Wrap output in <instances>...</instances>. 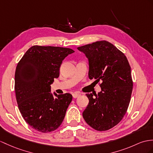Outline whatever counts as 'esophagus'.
<instances>
[{"label": "esophagus", "mask_w": 153, "mask_h": 153, "mask_svg": "<svg viewBox=\"0 0 153 153\" xmlns=\"http://www.w3.org/2000/svg\"><path fill=\"white\" fill-rule=\"evenodd\" d=\"M80 95L79 94H77V93H74V94H73V98H76L78 97H79Z\"/></svg>", "instance_id": "1"}]
</instances>
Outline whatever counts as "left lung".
Returning a JSON list of instances; mask_svg holds the SVG:
<instances>
[{
	"mask_svg": "<svg viewBox=\"0 0 153 153\" xmlns=\"http://www.w3.org/2000/svg\"><path fill=\"white\" fill-rule=\"evenodd\" d=\"M88 59L89 79L102 81L98 94H87L89 104L82 113L95 130H108L120 123L126 112L132 91L131 69L125 55L106 41L78 47Z\"/></svg>",
	"mask_w": 153,
	"mask_h": 153,
	"instance_id": "8db88e82",
	"label": "left lung"
}]
</instances>
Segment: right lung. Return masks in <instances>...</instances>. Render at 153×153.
I'll return each instance as SVG.
<instances>
[{"label":"right lung","mask_w":153,"mask_h":153,"mask_svg":"<svg viewBox=\"0 0 153 153\" xmlns=\"http://www.w3.org/2000/svg\"><path fill=\"white\" fill-rule=\"evenodd\" d=\"M74 52L69 48L34 45L17 65L15 91L19 110L27 123L39 132L54 131L65 117L72 95H53L51 84L58 78L62 61Z\"/></svg>","instance_id":"right-lung-1"}]
</instances>
